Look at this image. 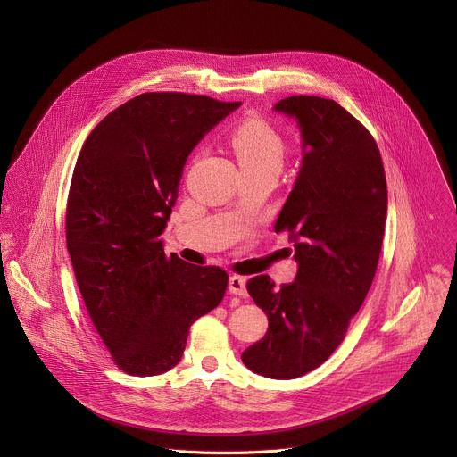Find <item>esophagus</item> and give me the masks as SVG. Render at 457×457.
<instances>
[{
    "mask_svg": "<svg viewBox=\"0 0 457 457\" xmlns=\"http://www.w3.org/2000/svg\"><path fill=\"white\" fill-rule=\"evenodd\" d=\"M229 293L237 295V296H245L247 295V291H245V278L238 277V275L229 277Z\"/></svg>",
    "mask_w": 457,
    "mask_h": 457,
    "instance_id": "1",
    "label": "esophagus"
}]
</instances>
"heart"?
<instances>
[{
  "label": "heart",
  "instance_id": "heart-1",
  "mask_svg": "<svg viewBox=\"0 0 457 457\" xmlns=\"http://www.w3.org/2000/svg\"><path fill=\"white\" fill-rule=\"evenodd\" d=\"M235 155L244 171L280 170L286 143L278 129L260 117H247L238 122L229 136Z\"/></svg>",
  "mask_w": 457,
  "mask_h": 457
}]
</instances>
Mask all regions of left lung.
<instances>
[{
  "label": "left lung",
  "instance_id": "obj_1",
  "mask_svg": "<svg viewBox=\"0 0 457 457\" xmlns=\"http://www.w3.org/2000/svg\"><path fill=\"white\" fill-rule=\"evenodd\" d=\"M275 110L296 119L305 152L275 224L277 233L291 235L298 273L280 287L268 275L247 282L270 328L242 353V361L266 378L293 379L335 353L370 289L385 231L386 180L374 137L337 101L291 96Z\"/></svg>",
  "mask_w": 457,
  "mask_h": 457
}]
</instances>
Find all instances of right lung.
<instances>
[{
	"label": "right lung",
	"mask_w": 457,
	"mask_h": 457,
	"mask_svg": "<svg viewBox=\"0 0 457 457\" xmlns=\"http://www.w3.org/2000/svg\"><path fill=\"white\" fill-rule=\"evenodd\" d=\"M238 106L146 92L110 112L81 148L67 201V249L94 328L126 374L175 367L191 323L224 298L228 273L168 256L161 235L187 155Z\"/></svg>",
	"instance_id": "right-lung-1"
}]
</instances>
